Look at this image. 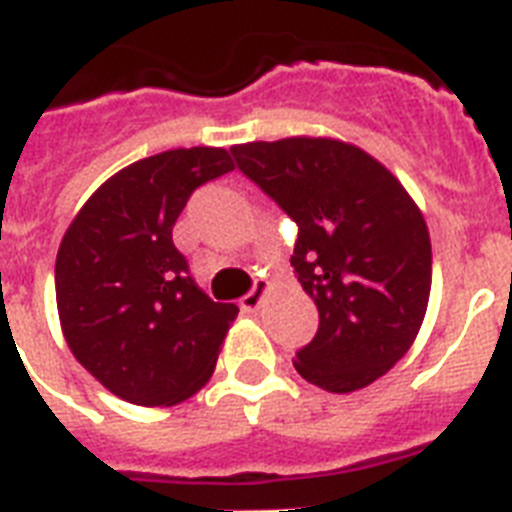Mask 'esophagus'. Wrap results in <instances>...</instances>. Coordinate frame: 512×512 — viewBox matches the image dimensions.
<instances>
[{"instance_id": "34e87169", "label": "esophagus", "mask_w": 512, "mask_h": 512, "mask_svg": "<svg viewBox=\"0 0 512 512\" xmlns=\"http://www.w3.org/2000/svg\"><path fill=\"white\" fill-rule=\"evenodd\" d=\"M266 293H269V282L256 280L251 287V293L240 298V308H243V311H256V308L261 306V301H264Z\"/></svg>"}]
</instances>
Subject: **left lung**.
<instances>
[{"mask_svg":"<svg viewBox=\"0 0 512 512\" xmlns=\"http://www.w3.org/2000/svg\"><path fill=\"white\" fill-rule=\"evenodd\" d=\"M240 172L298 225L295 277L319 332L295 369L327 392L369 387L408 353L432 290L424 214L382 162L337 138L232 146Z\"/></svg>","mask_w":512,"mask_h":512,"instance_id":"left-lung-1","label":"left lung"}]
</instances>
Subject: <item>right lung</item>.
I'll use <instances>...</instances> for the list:
<instances>
[{
	"label": "right lung",
	"mask_w": 512,
	"mask_h": 512,
	"mask_svg": "<svg viewBox=\"0 0 512 512\" xmlns=\"http://www.w3.org/2000/svg\"><path fill=\"white\" fill-rule=\"evenodd\" d=\"M230 170V151L211 146L146 156L109 177L59 243L62 335L117 398L183 403L217 366L238 306L214 303L193 282L172 227L198 185Z\"/></svg>",
	"instance_id": "1"
}]
</instances>
